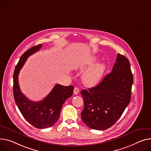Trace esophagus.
<instances>
[{"mask_svg": "<svg viewBox=\"0 0 151 151\" xmlns=\"http://www.w3.org/2000/svg\"><path fill=\"white\" fill-rule=\"evenodd\" d=\"M79 88H78V87H75V88H74V90H73V93H74L75 95H76V94H78V93H79Z\"/></svg>", "mask_w": 151, "mask_h": 151, "instance_id": "34e87169", "label": "esophagus"}]
</instances>
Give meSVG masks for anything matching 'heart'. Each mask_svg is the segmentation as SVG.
Listing matches in <instances>:
<instances>
[{"mask_svg": "<svg viewBox=\"0 0 151 151\" xmlns=\"http://www.w3.org/2000/svg\"><path fill=\"white\" fill-rule=\"evenodd\" d=\"M97 59L96 57H93L88 63V65H93ZM105 68L106 65L104 64L99 63L89 68L84 74L83 79L84 83L88 86H93L97 84L101 78Z\"/></svg>", "mask_w": 151, "mask_h": 151, "instance_id": "heart-1", "label": "heart"}]
</instances>
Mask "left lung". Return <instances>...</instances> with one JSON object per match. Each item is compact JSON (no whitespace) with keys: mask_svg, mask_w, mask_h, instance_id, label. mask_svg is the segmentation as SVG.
<instances>
[{"mask_svg":"<svg viewBox=\"0 0 151 151\" xmlns=\"http://www.w3.org/2000/svg\"><path fill=\"white\" fill-rule=\"evenodd\" d=\"M133 75L127 58L118 53L111 73L96 86L83 90V122L90 128L106 130L122 116L131 98Z\"/></svg>","mask_w":151,"mask_h":151,"instance_id":"8db88e82","label":"left lung"}]
</instances>
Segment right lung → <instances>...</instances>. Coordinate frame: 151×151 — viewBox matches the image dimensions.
I'll return each mask as SVG.
<instances>
[{"instance_id":"add662e5","label":"right lung","mask_w":151,"mask_h":151,"mask_svg":"<svg viewBox=\"0 0 151 151\" xmlns=\"http://www.w3.org/2000/svg\"><path fill=\"white\" fill-rule=\"evenodd\" d=\"M42 47V44L33 46L26 51L20 58L13 75V95L20 112L27 121L38 129L48 128L54 125L58 120L65 100L73 95V86L56 84L45 98L35 102L28 99L20 89L18 75L20 70L27 58Z\"/></svg>"}]
</instances>
